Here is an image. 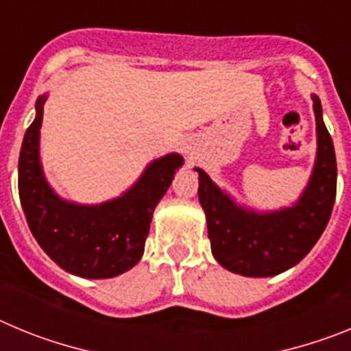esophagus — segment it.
I'll list each match as a JSON object with an SVG mask.
<instances>
[{
  "label": "esophagus",
  "instance_id": "obj_1",
  "mask_svg": "<svg viewBox=\"0 0 351 351\" xmlns=\"http://www.w3.org/2000/svg\"><path fill=\"white\" fill-rule=\"evenodd\" d=\"M182 151H184L186 154H191V149L188 147V145H184V147H182Z\"/></svg>",
  "mask_w": 351,
  "mask_h": 351
}]
</instances>
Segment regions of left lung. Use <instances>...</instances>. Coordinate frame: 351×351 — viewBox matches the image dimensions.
<instances>
[{
	"mask_svg": "<svg viewBox=\"0 0 351 351\" xmlns=\"http://www.w3.org/2000/svg\"><path fill=\"white\" fill-rule=\"evenodd\" d=\"M316 160L308 186L291 207L256 213L235 204L202 169L198 200L206 213L210 250L219 265L247 278H269L297 265L324 234L336 200L337 165L316 95Z\"/></svg>",
	"mask_w": 351,
	"mask_h": 351,
	"instance_id": "8db88e82",
	"label": "left lung"
}]
</instances>
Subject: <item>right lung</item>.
Here are the masks:
<instances>
[{
    "label": "right lung",
    "instance_id": "1",
    "mask_svg": "<svg viewBox=\"0 0 351 351\" xmlns=\"http://www.w3.org/2000/svg\"><path fill=\"white\" fill-rule=\"evenodd\" d=\"M47 95L36 100V117L24 135L19 156V197L27 225L45 253L70 274L107 280L138 263L154 207L182 167L181 154L151 161L121 197L98 204L63 200L49 186L40 163V128Z\"/></svg>",
    "mask_w": 351,
    "mask_h": 351
}]
</instances>
